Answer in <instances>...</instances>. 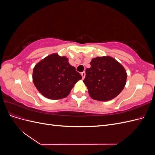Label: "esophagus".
Instances as JSON below:
<instances>
[{"mask_svg": "<svg viewBox=\"0 0 155 155\" xmlns=\"http://www.w3.org/2000/svg\"><path fill=\"white\" fill-rule=\"evenodd\" d=\"M81 76H82V78L83 79H84V78H85V72H81Z\"/></svg>", "mask_w": 155, "mask_h": 155, "instance_id": "esophagus-1", "label": "esophagus"}]
</instances>
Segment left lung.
<instances>
[{
  "label": "left lung",
  "instance_id": "1",
  "mask_svg": "<svg viewBox=\"0 0 155 155\" xmlns=\"http://www.w3.org/2000/svg\"><path fill=\"white\" fill-rule=\"evenodd\" d=\"M83 80L92 99L107 101L114 99L125 87L127 75L124 67L110 56L92 59Z\"/></svg>",
  "mask_w": 155,
  "mask_h": 155
}]
</instances>
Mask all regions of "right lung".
<instances>
[{
	"mask_svg": "<svg viewBox=\"0 0 155 155\" xmlns=\"http://www.w3.org/2000/svg\"><path fill=\"white\" fill-rule=\"evenodd\" d=\"M33 81L38 91L50 100L67 97L74 85L81 79V74L58 54L48 55L37 63L33 70Z\"/></svg>",
	"mask_w": 155,
	"mask_h": 155,
	"instance_id": "obj_1",
	"label": "right lung"
}]
</instances>
